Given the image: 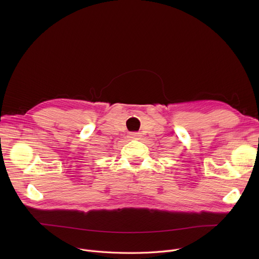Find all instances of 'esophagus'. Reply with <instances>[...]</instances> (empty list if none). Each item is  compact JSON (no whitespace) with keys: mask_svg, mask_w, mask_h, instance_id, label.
<instances>
[{"mask_svg":"<svg viewBox=\"0 0 259 259\" xmlns=\"http://www.w3.org/2000/svg\"><path fill=\"white\" fill-rule=\"evenodd\" d=\"M139 136H140L139 133H131V134H130V137L133 138V139H137Z\"/></svg>","mask_w":259,"mask_h":259,"instance_id":"34e87169","label":"esophagus"}]
</instances>
